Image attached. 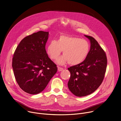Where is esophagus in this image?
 <instances>
[{
    "mask_svg": "<svg viewBox=\"0 0 121 121\" xmlns=\"http://www.w3.org/2000/svg\"><path fill=\"white\" fill-rule=\"evenodd\" d=\"M63 70V68H62L61 67H59V66H58V70L59 71H62Z\"/></svg>",
    "mask_w": 121,
    "mask_h": 121,
    "instance_id": "esophagus-1",
    "label": "esophagus"
}]
</instances>
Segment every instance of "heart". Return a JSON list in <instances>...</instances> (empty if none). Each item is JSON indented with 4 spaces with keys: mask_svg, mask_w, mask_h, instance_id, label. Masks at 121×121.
<instances>
[{
    "mask_svg": "<svg viewBox=\"0 0 121 121\" xmlns=\"http://www.w3.org/2000/svg\"><path fill=\"white\" fill-rule=\"evenodd\" d=\"M90 50L89 43L85 40L66 35H60L58 40L51 41L47 46V52L50 57L56 59L62 51L64 56L57 61L59 65L68 62L70 65L82 63L88 56Z\"/></svg>",
    "mask_w": 121,
    "mask_h": 121,
    "instance_id": "1",
    "label": "heart"
}]
</instances>
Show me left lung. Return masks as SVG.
<instances>
[{"label":"left lung","mask_w":121,"mask_h":121,"mask_svg":"<svg viewBox=\"0 0 121 121\" xmlns=\"http://www.w3.org/2000/svg\"><path fill=\"white\" fill-rule=\"evenodd\" d=\"M91 42V49L80 64L68 68L70 78L68 87L75 96L83 97L94 92L102 83L106 70L107 59L104 51L92 37L85 35Z\"/></svg>","instance_id":"obj_1"}]
</instances>
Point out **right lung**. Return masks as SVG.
<instances>
[{"instance_id":"1","label":"right lung","mask_w":121,"mask_h":121,"mask_svg":"<svg viewBox=\"0 0 121 121\" xmlns=\"http://www.w3.org/2000/svg\"><path fill=\"white\" fill-rule=\"evenodd\" d=\"M49 32L39 31L23 38L13 55L12 66L20 87L30 94L44 90L57 71L48 57L45 44Z\"/></svg>"}]
</instances>
